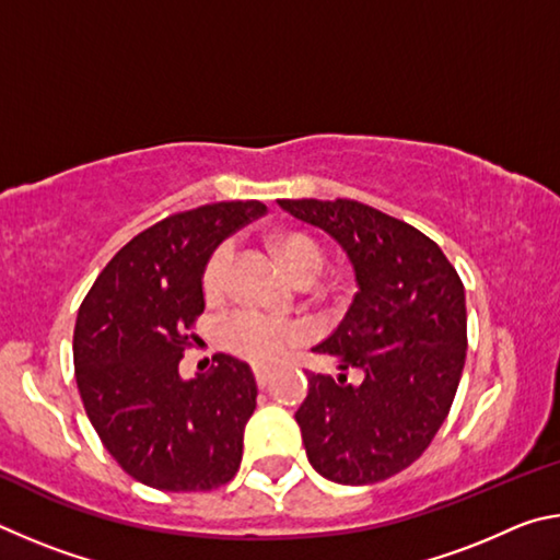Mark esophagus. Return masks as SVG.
Masks as SVG:
<instances>
[{"label": "esophagus", "instance_id": "1", "mask_svg": "<svg viewBox=\"0 0 560 560\" xmlns=\"http://www.w3.org/2000/svg\"><path fill=\"white\" fill-rule=\"evenodd\" d=\"M254 381H257L259 387H267L269 381H271L269 368H254Z\"/></svg>", "mask_w": 560, "mask_h": 560}]
</instances>
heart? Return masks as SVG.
Here are the masks:
<instances>
[{
  "mask_svg": "<svg viewBox=\"0 0 560 560\" xmlns=\"http://www.w3.org/2000/svg\"><path fill=\"white\" fill-rule=\"evenodd\" d=\"M279 257L299 281H316L328 264L326 246L316 236L291 230L273 236ZM234 264V244L214 246L202 271V291L207 299H220L230 287ZM306 340V328L296 320H283L254 308H234L217 324V343L249 363L269 365Z\"/></svg>",
  "mask_w": 560,
  "mask_h": 560,
  "instance_id": "obj_1",
  "label": "heart"
}]
</instances>
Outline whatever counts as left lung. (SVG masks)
<instances>
[{"label":"left lung","mask_w":560,"mask_h":560,"mask_svg":"<svg viewBox=\"0 0 560 560\" xmlns=\"http://www.w3.org/2000/svg\"><path fill=\"white\" fill-rule=\"evenodd\" d=\"M336 236L358 293L336 334L314 350L358 368L348 385L308 373L296 410L303 447L320 477L363 487L410 467L447 420L467 358V306L457 269L412 224L355 200H279Z\"/></svg>","instance_id":"1"}]
</instances>
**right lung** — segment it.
<instances>
[{"label":"right lung","mask_w":560,"mask_h":560,"mask_svg":"<svg viewBox=\"0 0 560 560\" xmlns=\"http://www.w3.org/2000/svg\"><path fill=\"white\" fill-rule=\"evenodd\" d=\"M264 212L259 200H234L170 214L132 236L81 303L75 385L103 447L140 485L212 491L240 469L257 407L249 365L220 353L210 375L183 381L179 360L205 311L207 259Z\"/></svg>","instance_id":"1"}]
</instances>
